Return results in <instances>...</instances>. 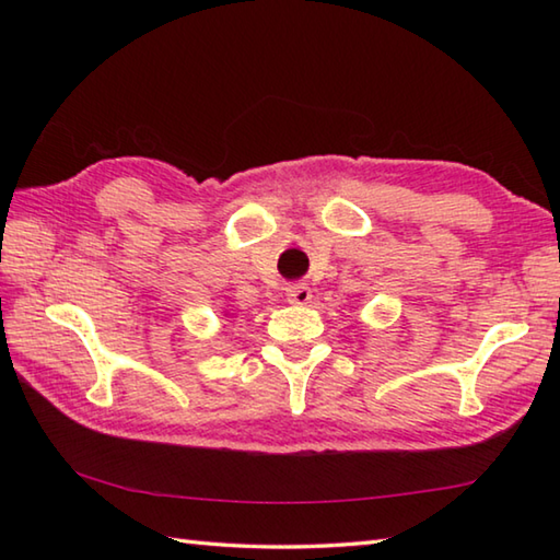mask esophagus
I'll return each instance as SVG.
<instances>
[{"label":"esophagus","instance_id":"34e87169","mask_svg":"<svg viewBox=\"0 0 560 560\" xmlns=\"http://www.w3.org/2000/svg\"><path fill=\"white\" fill-rule=\"evenodd\" d=\"M311 299H313V291L311 287H305V283H295V287L289 289V301L293 305H305L311 303Z\"/></svg>","mask_w":560,"mask_h":560}]
</instances>
